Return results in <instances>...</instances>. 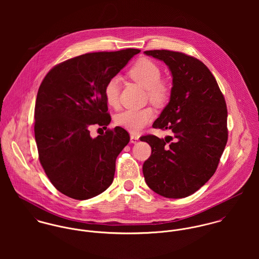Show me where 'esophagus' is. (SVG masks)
<instances>
[{
  "label": "esophagus",
  "instance_id": "obj_1",
  "mask_svg": "<svg viewBox=\"0 0 259 259\" xmlns=\"http://www.w3.org/2000/svg\"><path fill=\"white\" fill-rule=\"evenodd\" d=\"M140 141V137L136 136V135H131V143L133 144H137Z\"/></svg>",
  "mask_w": 259,
  "mask_h": 259
}]
</instances>
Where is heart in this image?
<instances>
[{"label": "heart", "instance_id": "b5f03b06", "mask_svg": "<svg viewBox=\"0 0 259 259\" xmlns=\"http://www.w3.org/2000/svg\"><path fill=\"white\" fill-rule=\"evenodd\" d=\"M128 75L136 82L147 89L149 100L156 106L163 105L170 96V87L165 81L160 79V67L148 58L138 60L130 69ZM119 95V78L117 76L111 77L104 89V96L107 104L111 108L118 106ZM154 111L151 108L141 110H125L117 113L114 121L117 125L127 130L133 134L141 132L146 125L153 119Z\"/></svg>", "mask_w": 259, "mask_h": 259}]
</instances>
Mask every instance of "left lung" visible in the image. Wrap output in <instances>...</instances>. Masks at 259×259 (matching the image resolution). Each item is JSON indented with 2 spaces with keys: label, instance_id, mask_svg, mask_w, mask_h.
Segmentation results:
<instances>
[{
  "label": "left lung",
  "instance_id": "obj_1",
  "mask_svg": "<svg viewBox=\"0 0 259 259\" xmlns=\"http://www.w3.org/2000/svg\"><path fill=\"white\" fill-rule=\"evenodd\" d=\"M172 75L170 100L153 122L172 136L141 138L151 148L144 163L147 185L167 198L186 197L214 175L227 143V109L209 69L199 60L167 50L146 51Z\"/></svg>",
  "mask_w": 259,
  "mask_h": 259
}]
</instances>
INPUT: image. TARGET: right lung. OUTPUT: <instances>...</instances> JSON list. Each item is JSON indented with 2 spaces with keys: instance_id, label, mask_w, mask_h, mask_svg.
Returning a JSON list of instances; mask_svg holds the SVG:
<instances>
[{
  "instance_id": "add662e5",
  "label": "right lung",
  "mask_w": 259,
  "mask_h": 259,
  "mask_svg": "<svg viewBox=\"0 0 259 259\" xmlns=\"http://www.w3.org/2000/svg\"><path fill=\"white\" fill-rule=\"evenodd\" d=\"M141 51L84 54L55 66L42 79L35 107L39 162L63 194L78 200L104 192L113 181L115 159L130 142L115 126L92 138L93 124L111 122L104 89Z\"/></svg>"
}]
</instances>
